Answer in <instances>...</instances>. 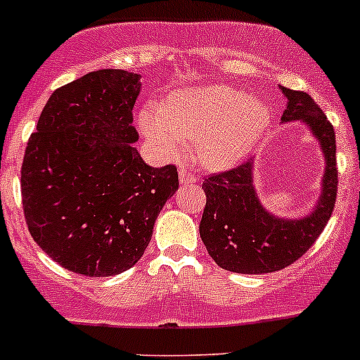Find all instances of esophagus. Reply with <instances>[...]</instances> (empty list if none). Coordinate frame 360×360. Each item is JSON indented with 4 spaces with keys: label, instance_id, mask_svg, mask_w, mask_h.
<instances>
[{
    "label": "esophagus",
    "instance_id": "esophagus-1",
    "mask_svg": "<svg viewBox=\"0 0 360 360\" xmlns=\"http://www.w3.org/2000/svg\"><path fill=\"white\" fill-rule=\"evenodd\" d=\"M179 181H181V184H193V183H197V176L191 172H188V170L181 169L179 170Z\"/></svg>",
    "mask_w": 360,
    "mask_h": 360
}]
</instances>
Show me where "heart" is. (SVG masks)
I'll list each match as a JSON object with an SVG mask.
<instances>
[{
  "label": "heart",
  "instance_id": "heart-1",
  "mask_svg": "<svg viewBox=\"0 0 360 360\" xmlns=\"http://www.w3.org/2000/svg\"><path fill=\"white\" fill-rule=\"evenodd\" d=\"M270 120L268 106L228 85L188 86L163 104L148 103L143 132L160 153L190 157L203 167H224L252 150Z\"/></svg>",
  "mask_w": 360,
  "mask_h": 360
}]
</instances>
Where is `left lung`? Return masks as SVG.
Instances as JSON below:
<instances>
[{
    "instance_id": "1",
    "label": "left lung",
    "mask_w": 360,
    "mask_h": 360,
    "mask_svg": "<svg viewBox=\"0 0 360 360\" xmlns=\"http://www.w3.org/2000/svg\"><path fill=\"white\" fill-rule=\"evenodd\" d=\"M288 106L282 122L301 120L321 143L326 158L322 195L311 214L278 219L263 209L252 184V162L205 177L200 237L217 266L235 274H270L300 259L331 217L338 191L336 139L331 122L307 92L282 89Z\"/></svg>"
}]
</instances>
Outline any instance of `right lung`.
I'll list each match as a JSON object with an SVG mask.
<instances>
[{
	"instance_id": "add662e5",
	"label": "right lung",
	"mask_w": 360,
	"mask_h": 360,
	"mask_svg": "<svg viewBox=\"0 0 360 360\" xmlns=\"http://www.w3.org/2000/svg\"><path fill=\"white\" fill-rule=\"evenodd\" d=\"M141 76L89 72L50 96L20 170L29 233L56 263L111 277L143 257L155 221L179 188L177 169H155L134 148Z\"/></svg>"
}]
</instances>
